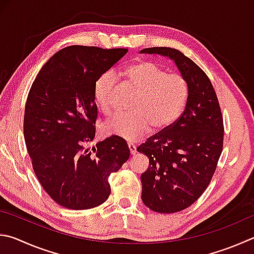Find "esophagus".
Wrapping results in <instances>:
<instances>
[{
	"mask_svg": "<svg viewBox=\"0 0 254 254\" xmlns=\"http://www.w3.org/2000/svg\"><path fill=\"white\" fill-rule=\"evenodd\" d=\"M127 146H128V150H130V153L132 155H134L136 153V146L133 144V143H127Z\"/></svg>",
	"mask_w": 254,
	"mask_h": 254,
	"instance_id": "34e87169",
	"label": "esophagus"
}]
</instances>
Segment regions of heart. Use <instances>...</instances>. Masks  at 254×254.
<instances>
[{
  "label": "heart",
  "mask_w": 254,
  "mask_h": 254,
  "mask_svg": "<svg viewBox=\"0 0 254 254\" xmlns=\"http://www.w3.org/2000/svg\"><path fill=\"white\" fill-rule=\"evenodd\" d=\"M126 85L136 92L130 104L131 113L117 114L104 123L103 130L128 141H135L147 132L163 131L177 121L188 99V84L179 73H167L147 60H136L122 71ZM118 76L104 72L94 83V101L101 112L111 114Z\"/></svg>",
  "instance_id": "heart-1"
}]
</instances>
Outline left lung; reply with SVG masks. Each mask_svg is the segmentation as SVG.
I'll list each match as a JSON object with an SVG mask.
<instances>
[{
  "label": "left lung",
  "mask_w": 254,
  "mask_h": 254,
  "mask_svg": "<svg viewBox=\"0 0 254 254\" xmlns=\"http://www.w3.org/2000/svg\"><path fill=\"white\" fill-rule=\"evenodd\" d=\"M140 53L173 60L188 84L181 117L136 149L150 161L141 175L143 203L159 213H174L194 203L211 182L223 147L222 113L210 79L191 59L164 47Z\"/></svg>",
  "instance_id": "8db88e82"
}]
</instances>
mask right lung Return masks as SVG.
Masks as SVG:
<instances>
[{
  "label": "right lung",
  "mask_w": 254,
  "mask_h": 254,
  "mask_svg": "<svg viewBox=\"0 0 254 254\" xmlns=\"http://www.w3.org/2000/svg\"><path fill=\"white\" fill-rule=\"evenodd\" d=\"M127 49L71 45L41 68L27 95L24 139L36 178L66 209H92L108 200V179L130 158L126 140L112 135L90 150L98 108L94 83Z\"/></svg>",
  "instance_id": "obj_1"
}]
</instances>
